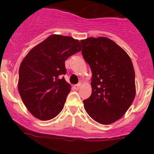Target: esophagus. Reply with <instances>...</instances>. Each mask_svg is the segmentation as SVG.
<instances>
[{"instance_id": "esophagus-1", "label": "esophagus", "mask_w": 154, "mask_h": 154, "mask_svg": "<svg viewBox=\"0 0 154 154\" xmlns=\"http://www.w3.org/2000/svg\"><path fill=\"white\" fill-rule=\"evenodd\" d=\"M81 85H82L81 83H78V84H77V85H75L74 86L75 89H79L80 88V87H81Z\"/></svg>"}]
</instances>
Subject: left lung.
<instances>
[{
	"instance_id": "1",
	"label": "left lung",
	"mask_w": 154,
	"mask_h": 154,
	"mask_svg": "<svg viewBox=\"0 0 154 154\" xmlns=\"http://www.w3.org/2000/svg\"><path fill=\"white\" fill-rule=\"evenodd\" d=\"M82 54L92 71V91L84 108L97 123H114L130 108L136 95L135 72L130 56L105 38L81 40Z\"/></svg>"
}]
</instances>
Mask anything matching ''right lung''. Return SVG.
I'll use <instances>...</instances> for the list:
<instances>
[{
  "label": "right lung",
  "mask_w": 154,
  "mask_h": 154,
  "mask_svg": "<svg viewBox=\"0 0 154 154\" xmlns=\"http://www.w3.org/2000/svg\"><path fill=\"white\" fill-rule=\"evenodd\" d=\"M81 51L78 40L52 35L33 48L19 68L18 91L35 117L55 118L62 110L71 85L65 81V62Z\"/></svg>",
  "instance_id": "right-lung-1"
}]
</instances>
